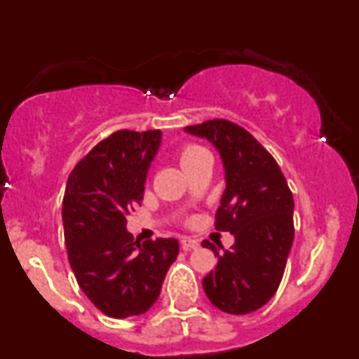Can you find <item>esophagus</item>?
<instances>
[{
  "instance_id": "34e87169",
  "label": "esophagus",
  "mask_w": 359,
  "mask_h": 359,
  "mask_svg": "<svg viewBox=\"0 0 359 359\" xmlns=\"http://www.w3.org/2000/svg\"><path fill=\"white\" fill-rule=\"evenodd\" d=\"M180 246H182V250L185 251H191L199 248V243L196 240H191V238H180Z\"/></svg>"
}]
</instances>
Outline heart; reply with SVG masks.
I'll return each instance as SVG.
<instances>
[{
  "label": "heart",
  "mask_w": 359,
  "mask_h": 359,
  "mask_svg": "<svg viewBox=\"0 0 359 359\" xmlns=\"http://www.w3.org/2000/svg\"><path fill=\"white\" fill-rule=\"evenodd\" d=\"M203 151H205L204 148L196 147V145L185 147L184 150H182V154H180V163H185V162H187V160H191V158H194V156L203 154Z\"/></svg>",
  "instance_id": "heart-1"
}]
</instances>
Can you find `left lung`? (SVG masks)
Returning <instances> with one entry per match:
<instances>
[{"label":"left lung","mask_w":359,"mask_h":359,"mask_svg":"<svg viewBox=\"0 0 359 359\" xmlns=\"http://www.w3.org/2000/svg\"><path fill=\"white\" fill-rule=\"evenodd\" d=\"M184 131L208 140L221 156L226 187L216 229L234 234V245L222 255L203 243L217 255L216 269L203 278L204 292L222 312L250 314L282 282L294 241V197L273 156L241 126L211 119Z\"/></svg>","instance_id":"left-lung-1"}]
</instances>
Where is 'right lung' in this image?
<instances>
[{"mask_svg":"<svg viewBox=\"0 0 359 359\" xmlns=\"http://www.w3.org/2000/svg\"><path fill=\"white\" fill-rule=\"evenodd\" d=\"M160 145V130L116 131L77 163L65 187L62 222L69 263L86 297L114 319L154 306L179 255L175 238L140 245L126 229Z\"/></svg>","mask_w":359,"mask_h":359,"instance_id":"1","label":"right lung"}]
</instances>
